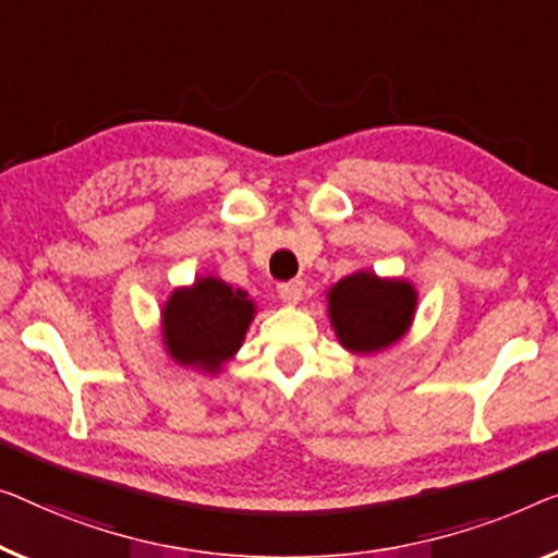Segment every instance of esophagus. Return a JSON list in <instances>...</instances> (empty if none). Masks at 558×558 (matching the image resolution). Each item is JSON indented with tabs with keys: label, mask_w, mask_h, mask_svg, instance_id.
<instances>
[{
	"label": "esophagus",
	"mask_w": 558,
	"mask_h": 558,
	"mask_svg": "<svg viewBox=\"0 0 558 558\" xmlns=\"http://www.w3.org/2000/svg\"><path fill=\"white\" fill-rule=\"evenodd\" d=\"M303 290H305V282L303 280L280 282V286H278V298L286 305H295V303L303 301Z\"/></svg>",
	"instance_id": "obj_1"
}]
</instances>
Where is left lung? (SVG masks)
Here are the masks:
<instances>
[{"mask_svg": "<svg viewBox=\"0 0 558 558\" xmlns=\"http://www.w3.org/2000/svg\"><path fill=\"white\" fill-rule=\"evenodd\" d=\"M418 293L403 278H380L355 270L328 290V318L345 351L371 355L398 343L409 332Z\"/></svg>", "mask_w": 558, "mask_h": 558, "instance_id": "obj_1", "label": "left lung"}]
</instances>
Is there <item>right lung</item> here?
I'll return each mask as SVG.
<instances>
[{
  "label": "right lung",
  "mask_w": 558,
  "mask_h": 558,
  "mask_svg": "<svg viewBox=\"0 0 558 558\" xmlns=\"http://www.w3.org/2000/svg\"><path fill=\"white\" fill-rule=\"evenodd\" d=\"M160 318L162 343L170 359L215 376L243 345L255 318V301L243 288L199 276L193 286L172 290Z\"/></svg>",
  "instance_id": "1"
}]
</instances>
